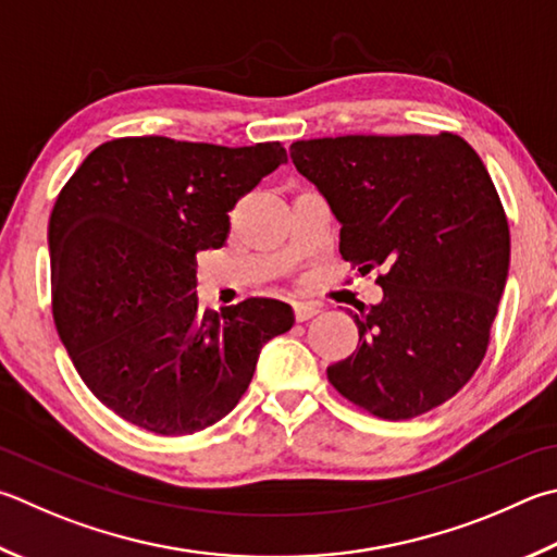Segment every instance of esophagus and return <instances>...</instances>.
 Returning <instances> with one entry per match:
<instances>
[{
  "instance_id": "esophagus-1",
  "label": "esophagus",
  "mask_w": 557,
  "mask_h": 557,
  "mask_svg": "<svg viewBox=\"0 0 557 557\" xmlns=\"http://www.w3.org/2000/svg\"><path fill=\"white\" fill-rule=\"evenodd\" d=\"M321 311V305H317V301H297L295 305V319L297 321H309L317 317V313Z\"/></svg>"
}]
</instances>
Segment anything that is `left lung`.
Here are the masks:
<instances>
[{
  "instance_id": "8db88e82",
  "label": "left lung",
  "mask_w": 557,
  "mask_h": 557,
  "mask_svg": "<svg viewBox=\"0 0 557 557\" xmlns=\"http://www.w3.org/2000/svg\"><path fill=\"white\" fill-rule=\"evenodd\" d=\"M292 163L341 221V256L377 272L380 305L352 313L358 350L326 370L377 419L455 397L487 352L509 272V224L480 156L436 136L297 140Z\"/></svg>"
}]
</instances>
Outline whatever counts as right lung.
Returning <instances> with one entry per match:
<instances>
[{
	"mask_svg": "<svg viewBox=\"0 0 557 557\" xmlns=\"http://www.w3.org/2000/svg\"><path fill=\"white\" fill-rule=\"evenodd\" d=\"M287 160L280 140L244 148L165 136L97 146L48 226L60 341L95 397L158 436H189L236 407L258 352L292 329L285 301L197 311V252L221 248L228 211Z\"/></svg>",
	"mask_w": 557,
	"mask_h": 557,
	"instance_id": "obj_1",
	"label": "right lung"
}]
</instances>
